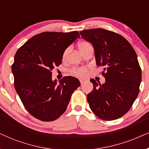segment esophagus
I'll list each match as a JSON object with an SVG mask.
<instances>
[{
    "label": "esophagus",
    "instance_id": "34e87169",
    "mask_svg": "<svg viewBox=\"0 0 149 149\" xmlns=\"http://www.w3.org/2000/svg\"><path fill=\"white\" fill-rule=\"evenodd\" d=\"M85 80H84V79H80V83L81 85H83V83H85Z\"/></svg>",
    "mask_w": 149,
    "mask_h": 149
}]
</instances>
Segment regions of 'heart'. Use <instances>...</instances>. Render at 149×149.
I'll list each match as a JSON object with an SVG mask.
<instances>
[{
    "instance_id": "1",
    "label": "heart",
    "mask_w": 149,
    "mask_h": 149,
    "mask_svg": "<svg viewBox=\"0 0 149 149\" xmlns=\"http://www.w3.org/2000/svg\"><path fill=\"white\" fill-rule=\"evenodd\" d=\"M91 45L89 42L87 41H81L79 42V49L80 52H82L83 50H84L85 49H86L88 47H90ZM69 49H66L63 53L62 55V59L65 60L66 58L67 55L68 54ZM71 73L73 75H75L77 77H83L85 76L87 73V67H81V68H76L71 70Z\"/></svg>"
}]
</instances>
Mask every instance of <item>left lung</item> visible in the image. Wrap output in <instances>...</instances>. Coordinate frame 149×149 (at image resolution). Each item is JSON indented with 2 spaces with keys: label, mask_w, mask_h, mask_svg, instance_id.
<instances>
[{
  "label": "left lung",
  "mask_w": 149,
  "mask_h": 149,
  "mask_svg": "<svg viewBox=\"0 0 149 149\" xmlns=\"http://www.w3.org/2000/svg\"><path fill=\"white\" fill-rule=\"evenodd\" d=\"M80 34L92 44L106 81L100 84L90 80L93 89L87 94L89 107L102 120L119 119L131 109L139 93L142 72L136 53L125 38L110 30L95 28Z\"/></svg>",
  "instance_id": "8db88e82"
}]
</instances>
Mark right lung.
<instances>
[{
	"mask_svg": "<svg viewBox=\"0 0 149 149\" xmlns=\"http://www.w3.org/2000/svg\"><path fill=\"white\" fill-rule=\"evenodd\" d=\"M79 32H45L36 34L18 49L11 70L14 85L24 107L36 119L54 121L66 111L79 79L65 77L58 83L52 70L59 66L63 53Z\"/></svg>",
	"mask_w": 149,
	"mask_h": 149,
	"instance_id": "right-lung-1",
	"label": "right lung"
}]
</instances>
